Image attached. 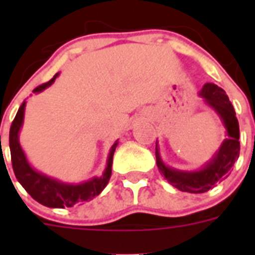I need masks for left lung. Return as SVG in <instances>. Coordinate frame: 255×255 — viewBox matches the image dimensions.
I'll list each match as a JSON object with an SVG mask.
<instances>
[{
    "mask_svg": "<svg viewBox=\"0 0 255 255\" xmlns=\"http://www.w3.org/2000/svg\"><path fill=\"white\" fill-rule=\"evenodd\" d=\"M200 96L204 98L206 106L213 110L226 129L224 140L209 161L197 170H180L165 165L160 156L159 145L156 143V164L160 173L177 189L189 193H204L212 189L218 181L229 176L230 169L240 156V126L236 111L230 103L226 92L214 83L202 86Z\"/></svg>",
    "mask_w": 255,
    "mask_h": 255,
    "instance_id": "obj_1",
    "label": "left lung"
}]
</instances>
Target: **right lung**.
I'll return each instance as SVG.
<instances>
[{"instance_id": "obj_1", "label": "right lung", "mask_w": 255, "mask_h": 255, "mask_svg": "<svg viewBox=\"0 0 255 255\" xmlns=\"http://www.w3.org/2000/svg\"><path fill=\"white\" fill-rule=\"evenodd\" d=\"M58 75L59 74H55L51 81L34 88L33 92H42L45 88L50 87ZM25 107L26 102H23L11 123L9 133V147L14 174H15L18 182L25 188L26 192L35 201L47 206V208H71L75 204L90 201L98 194L102 193V190L107 186L110 177H111L112 157H114V152L118 145V140L112 144L111 149H110L107 167L102 176L92 177L87 181L79 182V184L63 182L57 178L50 177L42 172H38L27 161L25 152L19 144V131H21L23 118H25Z\"/></svg>"}]
</instances>
